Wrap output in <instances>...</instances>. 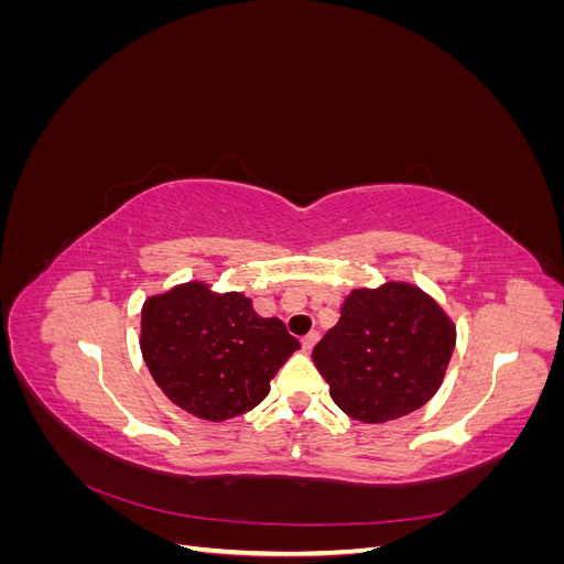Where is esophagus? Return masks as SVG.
I'll use <instances>...</instances> for the list:
<instances>
[{
    "instance_id": "esophagus-1",
    "label": "esophagus",
    "mask_w": 564,
    "mask_h": 564,
    "mask_svg": "<svg viewBox=\"0 0 564 564\" xmlns=\"http://www.w3.org/2000/svg\"><path fill=\"white\" fill-rule=\"evenodd\" d=\"M317 338H319V332H311V334H305V336H303L301 344H303V348H305V350H311V348L317 344Z\"/></svg>"
}]
</instances>
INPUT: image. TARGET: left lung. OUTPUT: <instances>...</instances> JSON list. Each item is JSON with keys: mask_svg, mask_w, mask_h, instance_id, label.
Listing matches in <instances>:
<instances>
[{"mask_svg": "<svg viewBox=\"0 0 564 564\" xmlns=\"http://www.w3.org/2000/svg\"><path fill=\"white\" fill-rule=\"evenodd\" d=\"M454 344L452 319L429 294L388 282L355 289L313 360L348 416L383 423L412 414L435 395Z\"/></svg>", "mask_w": 564, "mask_h": 564, "instance_id": "1", "label": "left lung"}]
</instances>
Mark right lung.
Masks as SVG:
<instances>
[{"instance_id": "right-lung-1", "label": "right lung", "mask_w": 564, "mask_h": 564, "mask_svg": "<svg viewBox=\"0 0 564 564\" xmlns=\"http://www.w3.org/2000/svg\"><path fill=\"white\" fill-rule=\"evenodd\" d=\"M299 338L261 317L245 294L187 282L145 301L141 350L152 379L185 412L207 421L240 416L270 392Z\"/></svg>"}]
</instances>
